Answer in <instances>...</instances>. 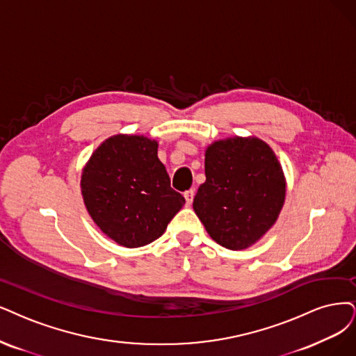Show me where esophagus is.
I'll use <instances>...</instances> for the list:
<instances>
[{"mask_svg":"<svg viewBox=\"0 0 356 356\" xmlns=\"http://www.w3.org/2000/svg\"><path fill=\"white\" fill-rule=\"evenodd\" d=\"M185 200H186V205H191L192 204V201H193V196H195V191L193 189H189V191H186L185 193Z\"/></svg>","mask_w":356,"mask_h":356,"instance_id":"obj_1","label":"esophagus"}]
</instances>
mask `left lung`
<instances>
[{"label":"left lung","mask_w":356,"mask_h":356,"mask_svg":"<svg viewBox=\"0 0 356 356\" xmlns=\"http://www.w3.org/2000/svg\"><path fill=\"white\" fill-rule=\"evenodd\" d=\"M193 209L208 234L229 249L254 245L277 220L286 181L277 156L257 138L209 145Z\"/></svg>","instance_id":"1"}]
</instances>
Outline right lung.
<instances>
[{"label": "right lung", "mask_w": 356, "mask_h": 356, "mask_svg": "<svg viewBox=\"0 0 356 356\" xmlns=\"http://www.w3.org/2000/svg\"><path fill=\"white\" fill-rule=\"evenodd\" d=\"M156 149V140L117 135L102 142L83 168L88 213L122 246L139 248L160 238L185 204L170 186Z\"/></svg>", "instance_id": "right-lung-1"}]
</instances>
